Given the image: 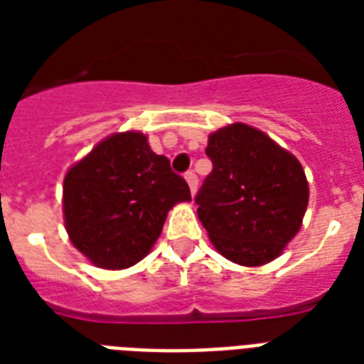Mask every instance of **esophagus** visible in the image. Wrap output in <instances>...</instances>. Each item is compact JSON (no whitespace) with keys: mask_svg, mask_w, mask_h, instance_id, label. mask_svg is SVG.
Listing matches in <instances>:
<instances>
[{"mask_svg":"<svg viewBox=\"0 0 364 364\" xmlns=\"http://www.w3.org/2000/svg\"><path fill=\"white\" fill-rule=\"evenodd\" d=\"M185 179H187L188 187H191V193H196V188H198V177H196V173H194V171H187V173H185Z\"/></svg>","mask_w":364,"mask_h":364,"instance_id":"34e87169","label":"esophagus"}]
</instances>
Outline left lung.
I'll return each instance as SVG.
<instances>
[{
  "mask_svg": "<svg viewBox=\"0 0 364 364\" xmlns=\"http://www.w3.org/2000/svg\"><path fill=\"white\" fill-rule=\"evenodd\" d=\"M205 154L213 170L194 202L217 251L242 266L274 260L299 232L308 205L300 162L242 122L211 134Z\"/></svg>",
  "mask_w": 364,
  "mask_h": 364,
  "instance_id": "8db88e82",
  "label": "left lung"
}]
</instances>
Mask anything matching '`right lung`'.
Returning a JSON list of instances; mask_svg holds the SVG:
<instances>
[{
	"instance_id": "add662e5",
	"label": "right lung",
	"mask_w": 364,
	"mask_h": 364,
	"mask_svg": "<svg viewBox=\"0 0 364 364\" xmlns=\"http://www.w3.org/2000/svg\"><path fill=\"white\" fill-rule=\"evenodd\" d=\"M191 188L151 151L139 132L98 143L64 179V217L71 243L100 268L121 270L151 251L168 211Z\"/></svg>"
}]
</instances>
